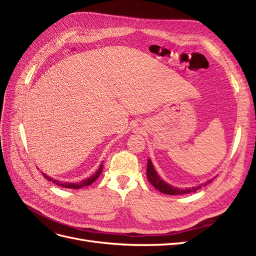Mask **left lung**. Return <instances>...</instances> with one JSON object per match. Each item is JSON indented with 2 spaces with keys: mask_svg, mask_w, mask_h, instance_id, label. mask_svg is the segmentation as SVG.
<instances>
[{
  "mask_svg": "<svg viewBox=\"0 0 256 256\" xmlns=\"http://www.w3.org/2000/svg\"><path fill=\"white\" fill-rule=\"evenodd\" d=\"M146 175H147V180L148 182L156 188L158 191H160L161 193H164V194H168V196H180V194H188V193L194 192L198 189H200L203 186L208 184L209 182H212V180H208L204 184H200V186H196V187H191V188H184V189H180L174 187V186L168 184L166 182H164L162 178L158 175L157 171L154 170L152 162L150 159H148L147 161V170H146Z\"/></svg>",
  "mask_w": 256,
  "mask_h": 256,
  "instance_id": "obj_1",
  "label": "left lung"
}]
</instances>
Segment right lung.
Instances as JSON below:
<instances>
[{"instance_id":"1","label":"right lung","mask_w":256,"mask_h":256,"mask_svg":"<svg viewBox=\"0 0 256 256\" xmlns=\"http://www.w3.org/2000/svg\"><path fill=\"white\" fill-rule=\"evenodd\" d=\"M102 164H104V162H102ZM102 164L99 166V168L97 170V172H96L94 175L88 177V178H86V180H81V182H58V180H53V178L49 177L48 175H46V174H44V173H42V175H44V178H47V180H48L49 182H52L53 184H56L60 186V187L68 188V189H80V188L86 187V186L92 184V182H94L97 180V178L100 176V174L102 173V168H104V164Z\"/></svg>"}]
</instances>
